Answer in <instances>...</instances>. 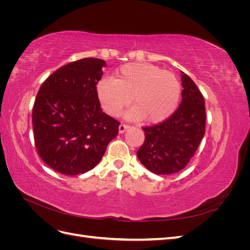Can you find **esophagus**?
I'll return each mask as SVG.
<instances>
[{"instance_id": "obj_1", "label": "esophagus", "mask_w": 250, "mask_h": 250, "mask_svg": "<svg viewBox=\"0 0 250 250\" xmlns=\"http://www.w3.org/2000/svg\"><path fill=\"white\" fill-rule=\"evenodd\" d=\"M128 128H129V126L122 123V124H121V125L119 126V132H120V133H123V132H125V131L128 129Z\"/></svg>"}]
</instances>
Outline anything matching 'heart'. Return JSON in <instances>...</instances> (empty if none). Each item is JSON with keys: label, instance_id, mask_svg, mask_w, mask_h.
Instances as JSON below:
<instances>
[{"label": "heart", "instance_id": "b5f03b06", "mask_svg": "<svg viewBox=\"0 0 250 250\" xmlns=\"http://www.w3.org/2000/svg\"><path fill=\"white\" fill-rule=\"evenodd\" d=\"M96 90L107 115L118 116L131 101L133 106L126 112V118L146 119L151 124L163 123L172 117L181 95L175 75L147 62L122 65L113 79L103 78L98 82Z\"/></svg>", "mask_w": 250, "mask_h": 250}]
</instances>
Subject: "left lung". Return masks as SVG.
I'll return each mask as SVG.
<instances>
[{
  "instance_id": "8db88e82",
  "label": "left lung",
  "mask_w": 250,
  "mask_h": 250,
  "mask_svg": "<svg viewBox=\"0 0 250 250\" xmlns=\"http://www.w3.org/2000/svg\"><path fill=\"white\" fill-rule=\"evenodd\" d=\"M183 100L165 122L143 127L145 142L138 150L140 162L154 174L177 173L186 168L206 132V106L199 88L181 73Z\"/></svg>"
}]
</instances>
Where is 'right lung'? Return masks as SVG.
Returning <instances> with one entry per match:
<instances>
[{"label": "right lung", "mask_w": 250, "mask_h": 250, "mask_svg": "<svg viewBox=\"0 0 250 250\" xmlns=\"http://www.w3.org/2000/svg\"><path fill=\"white\" fill-rule=\"evenodd\" d=\"M105 62L83 58L43 81L32 110L34 143L42 160L65 175L94 169L120 122L103 112L97 96Z\"/></svg>", "instance_id": "obj_1"}]
</instances>
